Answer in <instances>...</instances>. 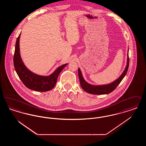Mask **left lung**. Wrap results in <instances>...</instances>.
Listing matches in <instances>:
<instances>
[{"label": "left lung", "mask_w": 146, "mask_h": 146, "mask_svg": "<svg viewBox=\"0 0 146 146\" xmlns=\"http://www.w3.org/2000/svg\"><path fill=\"white\" fill-rule=\"evenodd\" d=\"M127 64L126 66L124 71L122 73V74L119 77L117 80H115L113 83L109 84L103 85H93L90 84L88 83L84 79L81 70L78 69V76L80 80V83L82 88L86 92L91 94L94 95H104L108 94L111 92L113 91L114 90L118 85L121 82L123 79L124 78L126 74L127 73L129 66V58L127 54Z\"/></svg>", "instance_id": "1"}]
</instances>
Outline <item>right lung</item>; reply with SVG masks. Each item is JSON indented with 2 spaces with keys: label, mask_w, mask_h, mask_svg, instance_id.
Returning a JSON list of instances; mask_svg holds the SVG:
<instances>
[{
  "label": "right lung",
  "mask_w": 146,
  "mask_h": 146,
  "mask_svg": "<svg viewBox=\"0 0 146 146\" xmlns=\"http://www.w3.org/2000/svg\"><path fill=\"white\" fill-rule=\"evenodd\" d=\"M20 35L17 38L14 55V67L18 76L23 84L31 90L40 92L51 90L55 86L59 74L68 63L58 67L49 76H39L32 72L25 66L21 59L19 46Z\"/></svg>",
  "instance_id": "1"
}]
</instances>
